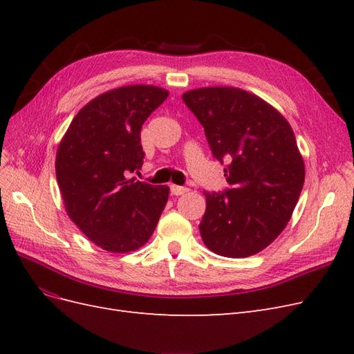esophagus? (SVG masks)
Listing matches in <instances>:
<instances>
[{
	"mask_svg": "<svg viewBox=\"0 0 354 354\" xmlns=\"http://www.w3.org/2000/svg\"><path fill=\"white\" fill-rule=\"evenodd\" d=\"M169 190H171V194L176 195V196H178V195H183V194H186V192H189V189H187V187H183V186H176V185H171V186H169Z\"/></svg>",
	"mask_w": 354,
	"mask_h": 354,
	"instance_id": "obj_1",
	"label": "esophagus"
}]
</instances>
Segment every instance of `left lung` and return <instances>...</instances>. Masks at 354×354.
<instances>
[{"label": "left lung", "mask_w": 354, "mask_h": 354, "mask_svg": "<svg viewBox=\"0 0 354 354\" xmlns=\"http://www.w3.org/2000/svg\"><path fill=\"white\" fill-rule=\"evenodd\" d=\"M203 127L229 187L203 192L199 224L207 248L229 259L264 250L285 229L304 185V162L291 125L269 103L234 87L183 94Z\"/></svg>", "instance_id": "1"}]
</instances>
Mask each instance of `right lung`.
Masks as SVG:
<instances>
[{
  "instance_id": "1",
  "label": "right lung",
  "mask_w": 354,
  "mask_h": 354,
  "mask_svg": "<svg viewBox=\"0 0 354 354\" xmlns=\"http://www.w3.org/2000/svg\"><path fill=\"white\" fill-rule=\"evenodd\" d=\"M168 91L127 85L93 99L73 118L59 145L56 177L65 208L100 248L130 252L156 227L169 189L130 178L142 169V125Z\"/></svg>"
}]
</instances>
